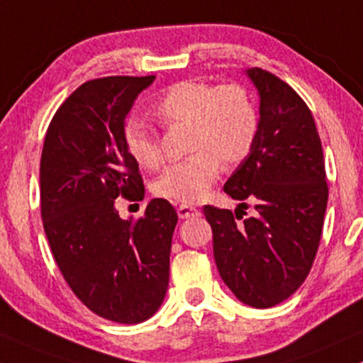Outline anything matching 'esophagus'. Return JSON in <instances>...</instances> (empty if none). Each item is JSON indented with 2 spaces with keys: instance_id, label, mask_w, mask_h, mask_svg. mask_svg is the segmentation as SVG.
Instances as JSON below:
<instances>
[{
  "instance_id": "esophagus-1",
  "label": "esophagus",
  "mask_w": 363,
  "mask_h": 363,
  "mask_svg": "<svg viewBox=\"0 0 363 363\" xmlns=\"http://www.w3.org/2000/svg\"><path fill=\"white\" fill-rule=\"evenodd\" d=\"M177 211H178V216H180L182 219H189V218H194V216H199V209L189 206V203H180Z\"/></svg>"
}]
</instances>
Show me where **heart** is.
Instances as JSON below:
<instances>
[{
	"label": "heart",
	"instance_id": "b5f03b06",
	"mask_svg": "<svg viewBox=\"0 0 363 363\" xmlns=\"http://www.w3.org/2000/svg\"><path fill=\"white\" fill-rule=\"evenodd\" d=\"M150 116L166 130L186 125V150L192 154L169 164L154 183L157 195L178 202L201 201L218 180L223 162H242L259 135L257 108L238 84L182 80L157 97ZM123 144L140 168L156 169L162 162L160 140L142 121H127Z\"/></svg>",
	"mask_w": 363,
	"mask_h": 363
}]
</instances>
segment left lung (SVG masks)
<instances>
[{"label": "left lung", "instance_id": "8db88e82", "mask_svg": "<svg viewBox=\"0 0 363 363\" xmlns=\"http://www.w3.org/2000/svg\"><path fill=\"white\" fill-rule=\"evenodd\" d=\"M248 77L260 96L259 135L225 192L242 201V208L254 201L256 214L243 218L241 209H202L223 281L243 303L269 308L290 298L312 269L328 182L320 137L305 101L274 73L252 68Z\"/></svg>", "mask_w": 363, "mask_h": 363}]
</instances>
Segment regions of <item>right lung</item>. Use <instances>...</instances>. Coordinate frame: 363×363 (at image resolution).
I'll return each instance as SVG.
<instances>
[{
  "label": "right lung",
  "instance_id": "1",
  "mask_svg": "<svg viewBox=\"0 0 363 363\" xmlns=\"http://www.w3.org/2000/svg\"><path fill=\"white\" fill-rule=\"evenodd\" d=\"M149 77H103L67 97L40 156V218L52 257L77 298L118 324L149 319L164 300L177 211L152 199L145 216L120 218L118 197L144 199L123 144L125 116Z\"/></svg>",
  "mask_w": 363,
  "mask_h": 363
}]
</instances>
